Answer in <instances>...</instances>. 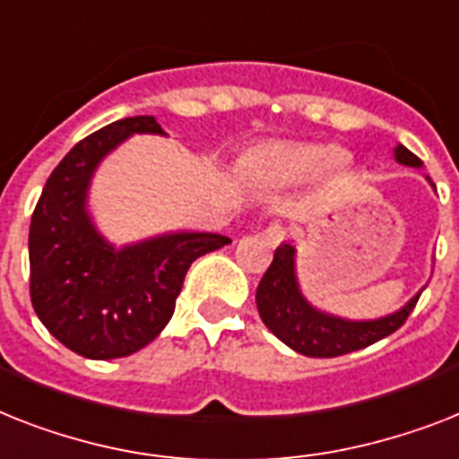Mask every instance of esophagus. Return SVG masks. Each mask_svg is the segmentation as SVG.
<instances>
[{"label":"esophagus","instance_id":"obj_1","mask_svg":"<svg viewBox=\"0 0 459 459\" xmlns=\"http://www.w3.org/2000/svg\"><path fill=\"white\" fill-rule=\"evenodd\" d=\"M264 238H266L268 245H278V242L285 240V236H288V230H285V226L282 223H271L266 230L262 233Z\"/></svg>","mask_w":459,"mask_h":459}]
</instances>
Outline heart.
I'll return each mask as SVG.
<instances>
[{
  "instance_id": "1",
  "label": "heart",
  "mask_w": 459,
  "mask_h": 459,
  "mask_svg": "<svg viewBox=\"0 0 459 459\" xmlns=\"http://www.w3.org/2000/svg\"><path fill=\"white\" fill-rule=\"evenodd\" d=\"M346 160L339 152L316 143H264L245 155L242 167L256 184L268 188H285L307 181L316 171L337 174Z\"/></svg>"
}]
</instances>
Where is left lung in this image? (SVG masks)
Wrapping results in <instances>:
<instances>
[{
  "label": "left lung",
  "mask_w": 459,
  "mask_h": 459,
  "mask_svg": "<svg viewBox=\"0 0 459 459\" xmlns=\"http://www.w3.org/2000/svg\"><path fill=\"white\" fill-rule=\"evenodd\" d=\"M394 160L398 165L422 167V160L412 155L403 143L394 148ZM427 181L431 184L429 177ZM431 188L436 191L434 184ZM422 290L412 299L405 301L398 311L382 318L351 320L327 314L316 308L304 297L299 278H297V247L290 242H282L281 247L275 249L273 262L256 288V308H259L264 325L292 351L308 359H334V356L359 351L396 333L415 308Z\"/></svg>",
  "instance_id": "left-lung-1"
}]
</instances>
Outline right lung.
Segmentation results:
<instances>
[{
    "instance_id": "right-lung-1",
    "label": "right lung",
    "mask_w": 459,
    "mask_h": 459,
    "mask_svg": "<svg viewBox=\"0 0 459 459\" xmlns=\"http://www.w3.org/2000/svg\"><path fill=\"white\" fill-rule=\"evenodd\" d=\"M134 134L167 132L125 117L74 145L44 186L30 221V297L42 325L84 359H122L158 337L197 256L229 245L207 230H171L113 245L89 212L96 169Z\"/></svg>"
}]
</instances>
